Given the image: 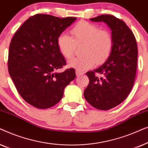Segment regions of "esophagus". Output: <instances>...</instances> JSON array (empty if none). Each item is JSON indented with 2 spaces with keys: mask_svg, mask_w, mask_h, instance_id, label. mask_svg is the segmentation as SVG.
Wrapping results in <instances>:
<instances>
[{
  "mask_svg": "<svg viewBox=\"0 0 148 148\" xmlns=\"http://www.w3.org/2000/svg\"><path fill=\"white\" fill-rule=\"evenodd\" d=\"M83 74H84V72L80 70H76V75L77 76H81Z\"/></svg>",
  "mask_w": 148,
  "mask_h": 148,
  "instance_id": "obj_1",
  "label": "esophagus"
}]
</instances>
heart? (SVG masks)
Masks as SVG:
<instances>
[{
	"instance_id": "obj_1",
	"label": "heart",
	"mask_w": 148,
	"mask_h": 148,
	"mask_svg": "<svg viewBox=\"0 0 148 148\" xmlns=\"http://www.w3.org/2000/svg\"><path fill=\"white\" fill-rule=\"evenodd\" d=\"M72 37L62 33L57 38V46L60 54L66 58L73 53L75 44L84 43L82 53L84 55L73 57L68 61L69 67L84 70L96 63L104 62L113 49L112 36L106 30L86 21H80L71 30Z\"/></svg>"
}]
</instances>
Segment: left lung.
I'll list each match as a JSON object with an SVG mask.
<instances>
[{
  "mask_svg": "<svg viewBox=\"0 0 148 148\" xmlns=\"http://www.w3.org/2000/svg\"><path fill=\"white\" fill-rule=\"evenodd\" d=\"M90 20L107 24L114 45L104 63L86 73L90 83L84 94L94 108L108 110L123 102L133 88L138 55L137 42L126 23L114 16L102 15Z\"/></svg>",
  "mask_w": 148,
  "mask_h": 148,
  "instance_id": "1",
  "label": "left lung"
}]
</instances>
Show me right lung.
<instances>
[{
    "label": "right lung",
    "instance_id": "obj_1",
    "mask_svg": "<svg viewBox=\"0 0 148 148\" xmlns=\"http://www.w3.org/2000/svg\"><path fill=\"white\" fill-rule=\"evenodd\" d=\"M77 19L38 14L24 22L12 38L8 69L22 98L36 108L52 107L61 100L64 90L75 78V71H56L66 64L57 38Z\"/></svg>",
    "mask_w": 148,
    "mask_h": 148
}]
</instances>
